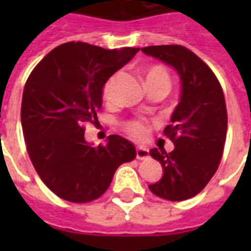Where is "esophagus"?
Returning <instances> with one entry per match:
<instances>
[{"instance_id":"34e87169","label":"esophagus","mask_w":251,"mask_h":251,"mask_svg":"<svg viewBox=\"0 0 251 251\" xmlns=\"http://www.w3.org/2000/svg\"><path fill=\"white\" fill-rule=\"evenodd\" d=\"M136 157L138 158V160H144V158L149 157V151H148L147 148H144V147H137Z\"/></svg>"}]
</instances>
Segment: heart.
Segmentation results:
<instances>
[{"label": "heart", "instance_id": "1", "mask_svg": "<svg viewBox=\"0 0 251 251\" xmlns=\"http://www.w3.org/2000/svg\"><path fill=\"white\" fill-rule=\"evenodd\" d=\"M114 83L115 76H113L110 77L107 83L104 84L103 95L106 99L111 98ZM144 83H145L147 88L152 87V86H160V87H164L165 90H169V87H171V76H169V72L167 71L165 67L154 64V66L148 67L147 70L144 71ZM125 129L130 136L136 137V138H144L148 133V126L142 121H130V122L126 124Z\"/></svg>", "mask_w": 251, "mask_h": 251}]
</instances>
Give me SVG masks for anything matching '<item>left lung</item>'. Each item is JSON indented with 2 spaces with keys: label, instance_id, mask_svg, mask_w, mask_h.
I'll return each instance as SVG.
<instances>
[{
  "label": "left lung",
  "instance_id": "8db88e82",
  "mask_svg": "<svg viewBox=\"0 0 251 251\" xmlns=\"http://www.w3.org/2000/svg\"><path fill=\"white\" fill-rule=\"evenodd\" d=\"M141 51L175 68L181 80L172 124L164 129L175 149L171 153L151 149L164 175L149 189L171 201L191 199L207 185L221 163L227 131L225 95L210 67L185 47L152 46Z\"/></svg>",
  "mask_w": 251,
  "mask_h": 251
}]
</instances>
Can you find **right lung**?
<instances>
[{
	"mask_svg": "<svg viewBox=\"0 0 251 251\" xmlns=\"http://www.w3.org/2000/svg\"><path fill=\"white\" fill-rule=\"evenodd\" d=\"M138 51L71 41L52 50L30 72L21 103L26 151L43 183L59 198L98 199L121 164L136 157L134 145L117 134L93 147L84 125L98 122L104 83Z\"/></svg>",
	"mask_w": 251,
	"mask_h": 251,
	"instance_id": "1",
	"label": "right lung"
}]
</instances>
